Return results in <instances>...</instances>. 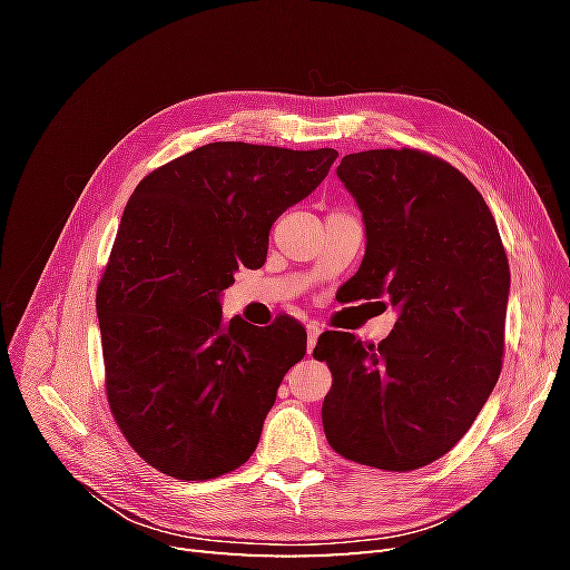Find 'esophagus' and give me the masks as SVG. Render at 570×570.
Returning <instances> with one entry per match:
<instances>
[{
	"label": "esophagus",
	"mask_w": 570,
	"mask_h": 570,
	"mask_svg": "<svg viewBox=\"0 0 570 570\" xmlns=\"http://www.w3.org/2000/svg\"><path fill=\"white\" fill-rule=\"evenodd\" d=\"M318 335H321V327H318L316 323H308V325H306V352H308V354L314 352L316 342H318Z\"/></svg>",
	"instance_id": "1"
}]
</instances>
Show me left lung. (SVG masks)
I'll list each match as a JSON object with an SVG mask.
<instances>
[{"label": "left lung", "mask_w": 570, "mask_h": 570, "mask_svg": "<svg viewBox=\"0 0 570 570\" xmlns=\"http://www.w3.org/2000/svg\"><path fill=\"white\" fill-rule=\"evenodd\" d=\"M337 178L366 228L364 262L342 289L350 302L387 299L396 323L377 347L352 333L318 337L314 358L333 373L323 430L344 459L404 473L450 452L497 385L507 252L485 199L438 157L347 154Z\"/></svg>", "instance_id": "8db88e82"}]
</instances>
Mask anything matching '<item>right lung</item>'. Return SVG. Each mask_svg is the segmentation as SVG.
<instances>
[{
  "label": "right lung",
  "instance_id": "obj_1",
  "mask_svg": "<svg viewBox=\"0 0 570 570\" xmlns=\"http://www.w3.org/2000/svg\"><path fill=\"white\" fill-rule=\"evenodd\" d=\"M335 149L212 142L130 195L97 287L107 396L132 450L178 480L235 471L256 450L285 373L306 354L287 314L226 321L223 289L262 268L271 226L308 197Z\"/></svg>",
  "mask_w": 570,
  "mask_h": 570
}]
</instances>
